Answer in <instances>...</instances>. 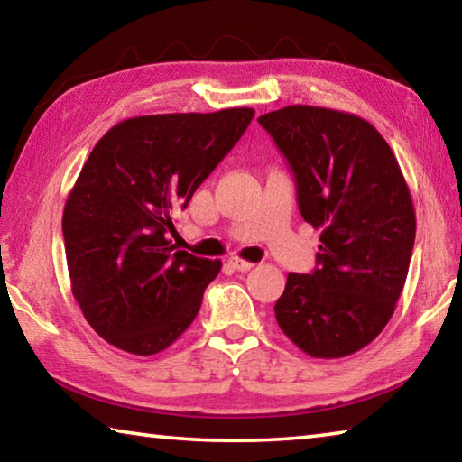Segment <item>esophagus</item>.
<instances>
[{
  "mask_svg": "<svg viewBox=\"0 0 462 462\" xmlns=\"http://www.w3.org/2000/svg\"><path fill=\"white\" fill-rule=\"evenodd\" d=\"M228 264H230V267H232L234 271H250V269L254 267V263L242 261V259H238V256H234V259H230Z\"/></svg>",
  "mask_w": 462,
  "mask_h": 462,
  "instance_id": "esophagus-1",
  "label": "esophagus"
}]
</instances>
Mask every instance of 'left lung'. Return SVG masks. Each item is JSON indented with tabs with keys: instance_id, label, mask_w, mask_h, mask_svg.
<instances>
[{
	"instance_id": "8db88e82",
	"label": "left lung",
	"mask_w": 462,
	"mask_h": 462,
	"mask_svg": "<svg viewBox=\"0 0 462 462\" xmlns=\"http://www.w3.org/2000/svg\"><path fill=\"white\" fill-rule=\"evenodd\" d=\"M285 154L303 220L319 234L318 269L289 273L277 324L314 358H342L383 332L403 291L416 209L393 151L355 114L287 106L259 118Z\"/></svg>"
}]
</instances>
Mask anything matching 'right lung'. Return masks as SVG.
Segmentation results:
<instances>
[{
  "label": "right lung",
  "mask_w": 462,
  "mask_h": 462,
  "mask_svg": "<svg viewBox=\"0 0 462 462\" xmlns=\"http://www.w3.org/2000/svg\"><path fill=\"white\" fill-rule=\"evenodd\" d=\"M253 116V107L138 116L93 146L67 198L62 236L75 301L112 346L156 355L198 316L222 263L171 245L173 214Z\"/></svg>",
  "instance_id": "add662e5"
}]
</instances>
